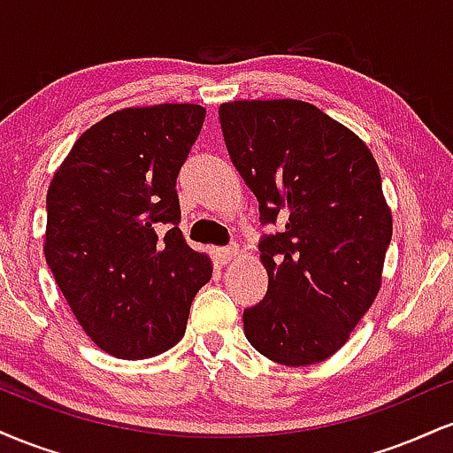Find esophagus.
<instances>
[{"label": "esophagus", "instance_id": "esophagus-1", "mask_svg": "<svg viewBox=\"0 0 453 453\" xmlns=\"http://www.w3.org/2000/svg\"><path fill=\"white\" fill-rule=\"evenodd\" d=\"M236 256H238L236 247H219V249H215V257H217V262L221 264V266L230 264Z\"/></svg>", "mask_w": 453, "mask_h": 453}]
</instances>
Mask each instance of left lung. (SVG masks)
Listing matches in <instances>:
<instances>
[{"instance_id": "obj_1", "label": "left lung", "mask_w": 453, "mask_h": 453, "mask_svg": "<svg viewBox=\"0 0 453 453\" xmlns=\"http://www.w3.org/2000/svg\"><path fill=\"white\" fill-rule=\"evenodd\" d=\"M227 153L283 230L259 242L268 292L242 313L244 336L285 366L324 362L375 303L392 211L371 149L309 102L219 106Z\"/></svg>"}]
</instances>
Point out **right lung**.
I'll use <instances>...</instances> for the list:
<instances>
[{
  "label": "right lung",
  "instance_id": "right-lung-1",
  "mask_svg": "<svg viewBox=\"0 0 453 453\" xmlns=\"http://www.w3.org/2000/svg\"><path fill=\"white\" fill-rule=\"evenodd\" d=\"M197 104L123 108L91 126L46 194L44 257L87 336L121 360L183 339L212 264L179 230L176 176L204 123Z\"/></svg>",
  "mask_w": 453,
  "mask_h": 453
}]
</instances>
